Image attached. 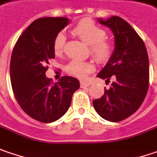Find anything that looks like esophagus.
Returning a JSON list of instances; mask_svg holds the SVG:
<instances>
[{
  "instance_id": "esophagus-1",
  "label": "esophagus",
  "mask_w": 157,
  "mask_h": 157,
  "mask_svg": "<svg viewBox=\"0 0 157 157\" xmlns=\"http://www.w3.org/2000/svg\"><path fill=\"white\" fill-rule=\"evenodd\" d=\"M90 86V83L85 82V81H80V87L81 88L86 87V86Z\"/></svg>"
}]
</instances>
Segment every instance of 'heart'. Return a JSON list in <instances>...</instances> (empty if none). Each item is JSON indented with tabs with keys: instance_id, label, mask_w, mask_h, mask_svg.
I'll list each match as a JSON object with an SVG mask.
<instances>
[{
	"instance_id": "1",
	"label": "heart",
	"mask_w": 157,
	"mask_h": 157,
	"mask_svg": "<svg viewBox=\"0 0 157 157\" xmlns=\"http://www.w3.org/2000/svg\"><path fill=\"white\" fill-rule=\"evenodd\" d=\"M75 36L85 43L88 44L87 53L97 63L101 64L107 63L113 56L114 44L106 39L107 33L94 21L84 18L78 22L71 29ZM66 46V37L63 33H58L53 40V50L56 56L63 55ZM95 67L92 61L72 60L66 66L65 71L73 77L83 78L93 72Z\"/></svg>"
}]
</instances>
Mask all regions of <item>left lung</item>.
Masks as SVG:
<instances>
[{
  "label": "left lung",
  "mask_w": 157,
  "mask_h": 157,
  "mask_svg": "<svg viewBox=\"0 0 157 157\" xmlns=\"http://www.w3.org/2000/svg\"><path fill=\"white\" fill-rule=\"evenodd\" d=\"M99 22L113 32L115 50L97 76L114 81L93 105L102 118L119 122L136 112L145 99L149 86L148 56L144 41L126 21L114 16Z\"/></svg>",
  "instance_id": "8db88e82"
}]
</instances>
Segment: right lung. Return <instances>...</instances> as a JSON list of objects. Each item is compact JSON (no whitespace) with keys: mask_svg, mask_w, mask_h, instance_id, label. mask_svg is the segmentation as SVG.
I'll list each match as a JSON object with an SVG mask.
<instances>
[{"mask_svg":"<svg viewBox=\"0 0 157 157\" xmlns=\"http://www.w3.org/2000/svg\"><path fill=\"white\" fill-rule=\"evenodd\" d=\"M69 24L65 17H42L33 21L15 44L10 59L14 96L32 118L51 123L66 113L72 94L79 88L77 78L63 76L53 83L46 77L49 59L55 58V36Z\"/></svg>","mask_w":157,"mask_h":157,"instance_id":"1","label":"right lung"}]
</instances>
